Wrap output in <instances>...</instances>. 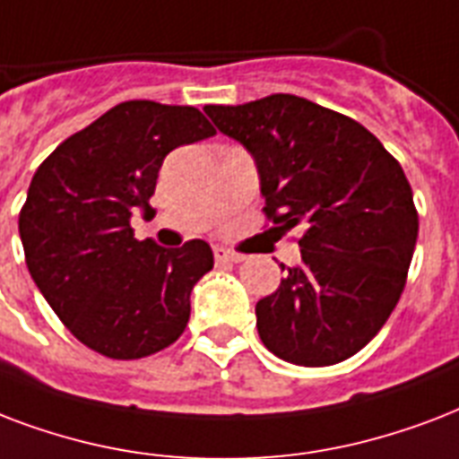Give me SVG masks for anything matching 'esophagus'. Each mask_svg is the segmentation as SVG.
<instances>
[{"label": "esophagus", "instance_id": "obj_1", "mask_svg": "<svg viewBox=\"0 0 459 459\" xmlns=\"http://www.w3.org/2000/svg\"><path fill=\"white\" fill-rule=\"evenodd\" d=\"M212 254H215V261H220V263H241L244 261V255L234 254V251H227V248H222V247L212 248Z\"/></svg>", "mask_w": 459, "mask_h": 459}]
</instances>
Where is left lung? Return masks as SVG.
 I'll list each match as a JSON object with an SVG mask.
<instances>
[{
	"label": "left lung",
	"mask_w": 459,
	"mask_h": 459,
	"mask_svg": "<svg viewBox=\"0 0 459 459\" xmlns=\"http://www.w3.org/2000/svg\"><path fill=\"white\" fill-rule=\"evenodd\" d=\"M225 136L255 160L265 218L299 227L301 263L255 304L275 357L299 366L350 359L385 325L407 282L419 215L403 167L350 117L275 93L208 105Z\"/></svg>",
	"instance_id": "obj_1"
}]
</instances>
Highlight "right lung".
Masks as SVG:
<instances>
[{
	"label": "right lung",
	"instance_id": "add662e5",
	"mask_svg": "<svg viewBox=\"0 0 459 459\" xmlns=\"http://www.w3.org/2000/svg\"><path fill=\"white\" fill-rule=\"evenodd\" d=\"M211 136L196 108L129 100L56 145L33 174L19 215L30 278L71 335L102 357H151L189 323L212 248L138 241L129 220L151 211L167 152Z\"/></svg>",
	"mask_w": 459,
	"mask_h": 459
}]
</instances>
